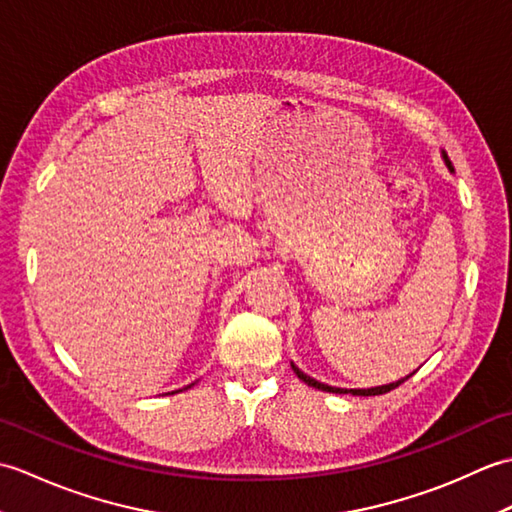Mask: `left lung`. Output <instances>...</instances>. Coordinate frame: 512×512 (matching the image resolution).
<instances>
[{"instance_id": "8db88e82", "label": "left lung", "mask_w": 512, "mask_h": 512, "mask_svg": "<svg viewBox=\"0 0 512 512\" xmlns=\"http://www.w3.org/2000/svg\"><path fill=\"white\" fill-rule=\"evenodd\" d=\"M442 158H444V165L449 167V171H453V165H451V160H449V156H447V151H442ZM292 369H295V374H297V376L303 380V383L310 385V387H314V389H321V391H332V394H352V396H380V394H387V391L396 389L398 385L405 383V380L411 376V374H409V376H405V378L396 380V383L380 385V387H372V389H341V387H330V385H325V383H319V380H314V378H310L308 374H303L297 365H292Z\"/></svg>"}]
</instances>
